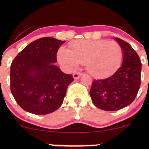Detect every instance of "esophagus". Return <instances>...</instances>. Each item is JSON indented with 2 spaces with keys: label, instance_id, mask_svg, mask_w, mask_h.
I'll return each instance as SVG.
<instances>
[{
  "label": "esophagus",
  "instance_id": "esophagus-1",
  "mask_svg": "<svg viewBox=\"0 0 149 149\" xmlns=\"http://www.w3.org/2000/svg\"><path fill=\"white\" fill-rule=\"evenodd\" d=\"M81 75H82L81 73L77 72V73H73V78H74L75 80H77V79H78V78H80V77L81 76Z\"/></svg>",
  "mask_w": 149,
  "mask_h": 149
}]
</instances>
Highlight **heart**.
I'll return each instance as SVG.
<instances>
[{"label":"heart","mask_w":149,"mask_h":149,"mask_svg":"<svg viewBox=\"0 0 149 149\" xmlns=\"http://www.w3.org/2000/svg\"><path fill=\"white\" fill-rule=\"evenodd\" d=\"M57 59L70 71L80 64H85L92 76L101 78L110 76L118 69L123 59V51L116 41L78 40L70 44L69 49H59Z\"/></svg>","instance_id":"obj_1"}]
</instances>
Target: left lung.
<instances>
[{"mask_svg": "<svg viewBox=\"0 0 149 149\" xmlns=\"http://www.w3.org/2000/svg\"><path fill=\"white\" fill-rule=\"evenodd\" d=\"M122 47L123 59L120 67L111 76L92 82L90 95L99 109L113 111L127 107L134 101L141 85V63L132 46L115 38Z\"/></svg>", "mask_w": 149, "mask_h": 149, "instance_id": "1", "label": "left lung"}]
</instances>
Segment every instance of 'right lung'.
I'll return each instance as SVG.
<instances>
[{
	"label": "right lung",
	"mask_w": 149,
	"mask_h": 149,
	"mask_svg": "<svg viewBox=\"0 0 149 149\" xmlns=\"http://www.w3.org/2000/svg\"><path fill=\"white\" fill-rule=\"evenodd\" d=\"M65 40L39 38L21 51L10 66V89L15 101L26 111L45 115L63 103L68 86L73 81L54 65L57 52Z\"/></svg>",
	"instance_id": "1"
}]
</instances>
